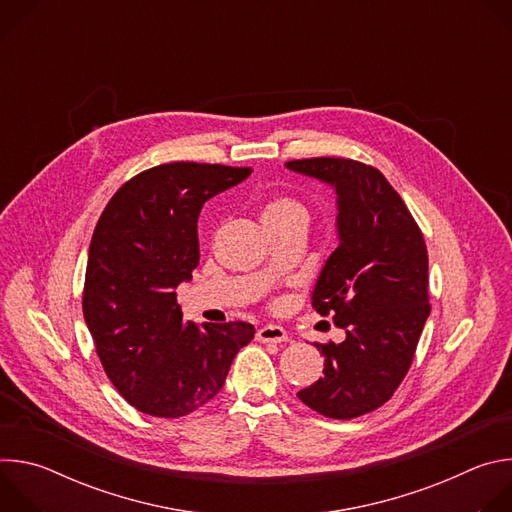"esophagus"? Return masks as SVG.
<instances>
[{
  "label": "esophagus",
  "mask_w": 512,
  "mask_h": 512,
  "mask_svg": "<svg viewBox=\"0 0 512 512\" xmlns=\"http://www.w3.org/2000/svg\"><path fill=\"white\" fill-rule=\"evenodd\" d=\"M257 338L261 342H275L277 344V342H285L287 340V332L281 326H277V324H267V326L259 328Z\"/></svg>",
  "instance_id": "esophagus-1"
}]
</instances>
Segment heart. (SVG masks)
I'll return each instance as SVG.
<instances>
[{"label": "heart", "mask_w": 512, "mask_h": 512, "mask_svg": "<svg viewBox=\"0 0 512 512\" xmlns=\"http://www.w3.org/2000/svg\"><path fill=\"white\" fill-rule=\"evenodd\" d=\"M294 214L306 216L304 204L296 198L277 196L271 202H267V206L263 208V221H267V218H285V216H294Z\"/></svg>", "instance_id": "1"}]
</instances>
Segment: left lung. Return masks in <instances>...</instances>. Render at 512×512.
<instances>
[{"label": "left lung", "instance_id": "obj_1", "mask_svg": "<svg viewBox=\"0 0 512 512\" xmlns=\"http://www.w3.org/2000/svg\"><path fill=\"white\" fill-rule=\"evenodd\" d=\"M285 168L336 192L338 247L318 275L312 306L346 330L340 344L316 342L324 377L298 397L324 417L352 419L387 403L411 367L431 312L425 241L377 168L344 158Z\"/></svg>", "mask_w": 512, "mask_h": 512}]
</instances>
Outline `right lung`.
I'll return each instance as SVG.
<instances>
[{
	"mask_svg": "<svg viewBox=\"0 0 512 512\" xmlns=\"http://www.w3.org/2000/svg\"><path fill=\"white\" fill-rule=\"evenodd\" d=\"M251 168L174 162L125 182L95 227L83 314L103 369L137 411L184 417L223 389L247 322L182 320L176 287L198 265V214Z\"/></svg>",
	"mask_w": 512,
	"mask_h": 512,
	"instance_id": "right-lung-1",
	"label": "right lung"
}]
</instances>
